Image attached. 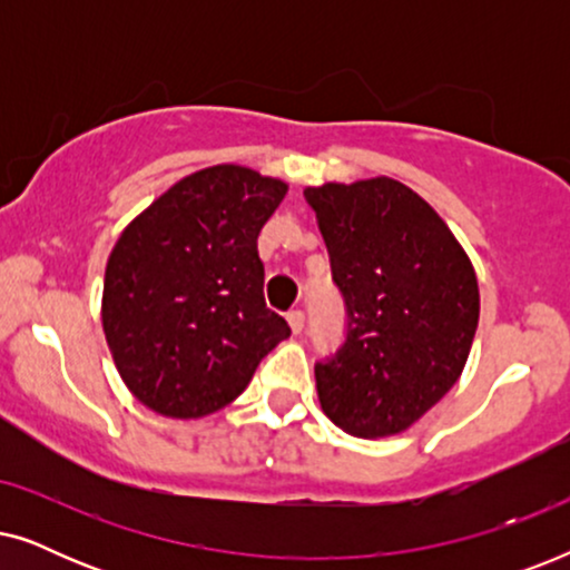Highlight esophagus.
I'll return each instance as SVG.
<instances>
[{
  "instance_id": "34e87169",
  "label": "esophagus",
  "mask_w": 570,
  "mask_h": 570,
  "mask_svg": "<svg viewBox=\"0 0 570 570\" xmlns=\"http://www.w3.org/2000/svg\"><path fill=\"white\" fill-rule=\"evenodd\" d=\"M287 324H291L293 334H301V332H303V326H306V314H303L301 308L291 311V314H287Z\"/></svg>"
}]
</instances>
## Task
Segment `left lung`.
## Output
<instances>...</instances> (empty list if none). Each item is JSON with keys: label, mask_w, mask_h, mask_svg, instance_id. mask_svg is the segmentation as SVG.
<instances>
[{"label": "left lung", "mask_w": 570, "mask_h": 570, "mask_svg": "<svg viewBox=\"0 0 570 570\" xmlns=\"http://www.w3.org/2000/svg\"><path fill=\"white\" fill-rule=\"evenodd\" d=\"M303 194L347 311L345 342L314 368L324 415L361 439L407 431L470 355L480 318L470 256L420 194L389 176Z\"/></svg>", "instance_id": "1"}]
</instances>
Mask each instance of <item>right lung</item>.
Here are the masks:
<instances>
[{"instance_id":"obj_1","label":"right lung","mask_w":570,"mask_h":570,"mask_svg":"<svg viewBox=\"0 0 570 570\" xmlns=\"http://www.w3.org/2000/svg\"><path fill=\"white\" fill-rule=\"evenodd\" d=\"M287 184L213 166L137 215L106 264L104 318L116 371L145 407L191 420L244 392L291 326L264 303L256 238Z\"/></svg>"}]
</instances>
